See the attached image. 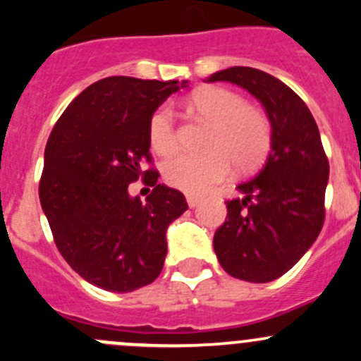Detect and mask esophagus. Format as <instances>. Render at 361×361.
Here are the masks:
<instances>
[{
	"instance_id": "esophagus-1",
	"label": "esophagus",
	"mask_w": 361,
	"mask_h": 361,
	"mask_svg": "<svg viewBox=\"0 0 361 361\" xmlns=\"http://www.w3.org/2000/svg\"><path fill=\"white\" fill-rule=\"evenodd\" d=\"M201 201H202V199L197 197V195H188V197H187V202H188V206H190V207L199 206V202H201Z\"/></svg>"
}]
</instances>
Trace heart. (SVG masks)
<instances>
[{
  "mask_svg": "<svg viewBox=\"0 0 361 361\" xmlns=\"http://www.w3.org/2000/svg\"><path fill=\"white\" fill-rule=\"evenodd\" d=\"M188 106L211 122L204 154H178L162 166L169 187L185 194H204L224 181L232 162L238 171L255 169L264 162L271 148V126L255 108L246 106L239 94L221 87L201 89L190 97ZM152 150L167 155L176 148L178 129L169 106H160L148 122Z\"/></svg>",
  "mask_w": 361,
  "mask_h": 361,
  "instance_id": "obj_1",
  "label": "heart"
}]
</instances>
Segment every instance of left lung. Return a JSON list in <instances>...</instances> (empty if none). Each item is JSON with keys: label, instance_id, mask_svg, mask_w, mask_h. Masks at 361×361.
Instances as JSON below:
<instances>
[{"label": "left lung", "instance_id": "8db88e82", "mask_svg": "<svg viewBox=\"0 0 361 361\" xmlns=\"http://www.w3.org/2000/svg\"><path fill=\"white\" fill-rule=\"evenodd\" d=\"M207 82H231L253 94L272 126L264 167L238 185L245 197L227 201L225 224L214 232L218 262L232 278L278 279L311 248L325 221L329 159L304 101L269 73L234 66Z\"/></svg>", "mask_w": 361, "mask_h": 361}]
</instances>
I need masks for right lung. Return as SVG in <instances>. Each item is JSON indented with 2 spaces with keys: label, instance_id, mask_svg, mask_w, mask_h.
<instances>
[{
  "label": "right lung",
  "instance_id": "obj_1",
  "mask_svg": "<svg viewBox=\"0 0 361 361\" xmlns=\"http://www.w3.org/2000/svg\"><path fill=\"white\" fill-rule=\"evenodd\" d=\"M185 83L108 76L80 92L50 133L39 202L57 250L90 285L126 293L162 271L166 231L188 204L143 162L152 166V113ZM140 177L154 187L145 203L126 190Z\"/></svg>",
  "mask_w": 361,
  "mask_h": 361
}]
</instances>
